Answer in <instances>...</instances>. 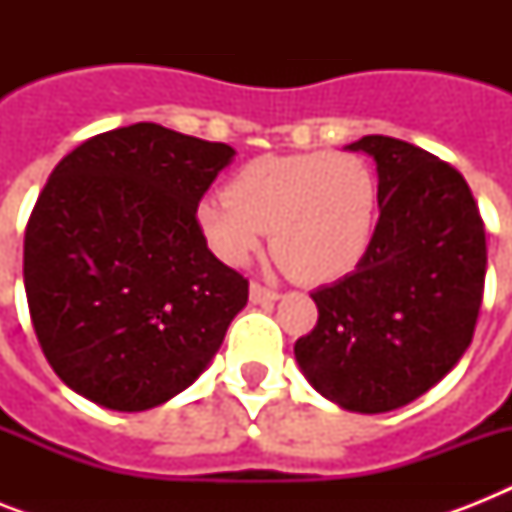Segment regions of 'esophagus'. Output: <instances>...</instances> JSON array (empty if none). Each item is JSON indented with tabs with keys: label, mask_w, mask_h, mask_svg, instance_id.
Instances as JSON below:
<instances>
[{
	"label": "esophagus",
	"mask_w": 512,
	"mask_h": 512,
	"mask_svg": "<svg viewBox=\"0 0 512 512\" xmlns=\"http://www.w3.org/2000/svg\"><path fill=\"white\" fill-rule=\"evenodd\" d=\"M279 297L281 295L276 289L263 287V284H257V281L249 284V300H252V303H273V300H279Z\"/></svg>",
	"instance_id": "esophagus-1"
}]
</instances>
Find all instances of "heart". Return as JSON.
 <instances>
[{
	"instance_id": "heart-1",
	"label": "heart",
	"mask_w": 512,
	"mask_h": 512,
	"mask_svg": "<svg viewBox=\"0 0 512 512\" xmlns=\"http://www.w3.org/2000/svg\"><path fill=\"white\" fill-rule=\"evenodd\" d=\"M377 180L348 151L260 156L228 193L196 207L201 236L223 263L244 265L271 231V252L303 284H329L356 268L377 228Z\"/></svg>"
}]
</instances>
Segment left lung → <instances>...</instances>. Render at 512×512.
Listing matches in <instances>:
<instances>
[{"instance_id": "obj_1", "label": "left lung", "mask_w": 512, "mask_h": 512, "mask_svg": "<svg viewBox=\"0 0 512 512\" xmlns=\"http://www.w3.org/2000/svg\"><path fill=\"white\" fill-rule=\"evenodd\" d=\"M377 162L380 220L364 260L313 292L319 321L295 358L321 396L380 414L409 404L452 372L484 300L486 231L452 164L404 140L350 143Z\"/></svg>"}]
</instances>
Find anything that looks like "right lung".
<instances>
[{
    "mask_svg": "<svg viewBox=\"0 0 512 512\" xmlns=\"http://www.w3.org/2000/svg\"><path fill=\"white\" fill-rule=\"evenodd\" d=\"M231 146L138 122L84 140L52 170L23 241L36 340L60 380L116 412L199 377L249 281L207 249L196 207Z\"/></svg>",
    "mask_w": 512,
    "mask_h": 512,
    "instance_id": "add662e5",
    "label": "right lung"
}]
</instances>
